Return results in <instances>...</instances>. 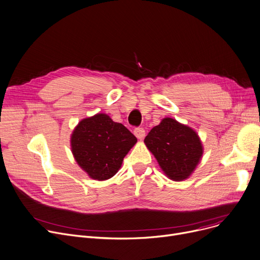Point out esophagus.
Listing matches in <instances>:
<instances>
[{
  "label": "esophagus",
  "instance_id": "1",
  "mask_svg": "<svg viewBox=\"0 0 260 260\" xmlns=\"http://www.w3.org/2000/svg\"><path fill=\"white\" fill-rule=\"evenodd\" d=\"M134 134H135V136L138 138V139L142 140L143 138L145 137V129H144L143 127H136V128L134 129Z\"/></svg>",
  "mask_w": 260,
  "mask_h": 260
}]
</instances>
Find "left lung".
<instances>
[{
	"instance_id": "left-lung-1",
	"label": "left lung",
	"mask_w": 260,
	"mask_h": 260,
	"mask_svg": "<svg viewBox=\"0 0 260 260\" xmlns=\"http://www.w3.org/2000/svg\"><path fill=\"white\" fill-rule=\"evenodd\" d=\"M144 142L165 175L174 181H183L191 175L203 154L198 134L172 118H164L148 133Z\"/></svg>"
}]
</instances>
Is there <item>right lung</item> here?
Wrapping results in <instances>:
<instances>
[{"label": "right lung", "instance_id": "add662e5", "mask_svg": "<svg viewBox=\"0 0 260 260\" xmlns=\"http://www.w3.org/2000/svg\"><path fill=\"white\" fill-rule=\"evenodd\" d=\"M137 138L106 114L81 120L71 137L78 165L92 179L103 181L116 175Z\"/></svg>", "mask_w": 260, "mask_h": 260}]
</instances>
